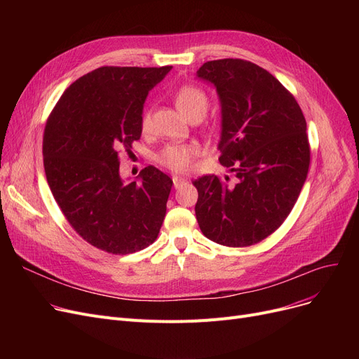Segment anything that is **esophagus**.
Instances as JSON below:
<instances>
[{
	"label": "esophagus",
	"mask_w": 359,
	"mask_h": 359,
	"mask_svg": "<svg viewBox=\"0 0 359 359\" xmlns=\"http://www.w3.org/2000/svg\"><path fill=\"white\" fill-rule=\"evenodd\" d=\"M186 182V179H183V177H179V176H173V184H175V187L177 189V187H180L183 183Z\"/></svg>",
	"instance_id": "obj_1"
}]
</instances>
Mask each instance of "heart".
Listing matches in <instances>:
<instances>
[{
    "instance_id": "heart-1",
    "label": "heart",
    "mask_w": 359,
    "mask_h": 359,
    "mask_svg": "<svg viewBox=\"0 0 359 359\" xmlns=\"http://www.w3.org/2000/svg\"><path fill=\"white\" fill-rule=\"evenodd\" d=\"M175 103L183 116L189 119L194 115L203 116L208 109V97L206 94L195 86H183L175 94ZM144 129L149 125V113L145 111L141 119ZM199 154V147L195 142L184 144H168L160 149L156 161L163 167L172 170L175 173H183L191 167L194 158Z\"/></svg>"
}]
</instances>
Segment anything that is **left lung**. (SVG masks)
<instances>
[{
    "mask_svg": "<svg viewBox=\"0 0 359 359\" xmlns=\"http://www.w3.org/2000/svg\"><path fill=\"white\" fill-rule=\"evenodd\" d=\"M196 77L217 88L218 160L237 177L234 184L215 175L194 182L199 229L222 246H252L280 227L303 189L310 165L306 118L292 94L250 61H208Z\"/></svg>",
    "mask_w": 359,
    "mask_h": 359,
    "instance_id": "8db88e82",
    "label": "left lung"
}]
</instances>
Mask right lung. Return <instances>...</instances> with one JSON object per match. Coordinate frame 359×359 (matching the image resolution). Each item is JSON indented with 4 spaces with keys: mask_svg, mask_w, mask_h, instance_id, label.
<instances>
[{
    "mask_svg": "<svg viewBox=\"0 0 359 359\" xmlns=\"http://www.w3.org/2000/svg\"><path fill=\"white\" fill-rule=\"evenodd\" d=\"M172 67H100L75 80L48 118L43 165L71 227L91 246L129 255L153 244L173 180L154 165L123 183L119 151L141 138L148 91Z\"/></svg>",
    "mask_w": 359,
    "mask_h": 359,
    "instance_id": "right-lung-1",
    "label": "right lung"
}]
</instances>
